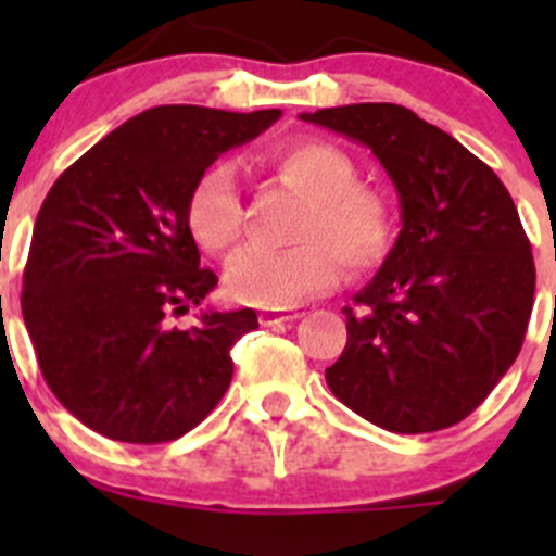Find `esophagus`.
<instances>
[{"label":"esophagus","mask_w":556,"mask_h":556,"mask_svg":"<svg viewBox=\"0 0 556 556\" xmlns=\"http://www.w3.org/2000/svg\"><path fill=\"white\" fill-rule=\"evenodd\" d=\"M304 317L301 309H263L261 312V325H282L293 323V319Z\"/></svg>","instance_id":"34e87169"}]
</instances>
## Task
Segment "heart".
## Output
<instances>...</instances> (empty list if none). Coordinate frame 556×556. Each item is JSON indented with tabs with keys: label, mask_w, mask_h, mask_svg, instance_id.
Instances as JSON below:
<instances>
[{
	"label": "heart",
	"mask_w": 556,
	"mask_h": 556,
	"mask_svg": "<svg viewBox=\"0 0 556 556\" xmlns=\"http://www.w3.org/2000/svg\"><path fill=\"white\" fill-rule=\"evenodd\" d=\"M271 169L306 195L290 250L247 247L226 268L231 299L261 309H285L333 288L341 263L363 274L387 255L392 239L390 206L374 188L357 182V166L344 150L317 139L288 142L271 153ZM193 239L206 252L231 250L244 231V204L228 164L206 166L185 204Z\"/></svg>",
	"instance_id": "b5f03b06"
}]
</instances>
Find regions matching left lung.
I'll list each match as a JSON object with an SVG mask.
<instances>
[{
	"instance_id": "obj_1",
	"label": "left lung",
	"mask_w": 556,
	"mask_h": 556,
	"mask_svg": "<svg viewBox=\"0 0 556 556\" xmlns=\"http://www.w3.org/2000/svg\"><path fill=\"white\" fill-rule=\"evenodd\" d=\"M366 144L390 174L401 233L344 306L346 346L325 368L344 406L390 433L457 425L517 361L535 263L511 193L457 139L401 104L304 112Z\"/></svg>"
}]
</instances>
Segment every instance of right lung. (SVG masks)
Listing matches in <instances>:
<instances>
[{"label": "right lung", "instance_id": "right-lung-1", "mask_svg": "<svg viewBox=\"0 0 556 556\" xmlns=\"http://www.w3.org/2000/svg\"><path fill=\"white\" fill-rule=\"evenodd\" d=\"M279 110L164 104L106 134L70 166L35 223L24 271L26 330L61 406L112 441L164 444L226 395L231 346L257 314L188 312L215 290L185 204L199 174L279 121Z\"/></svg>", "mask_w": 556, "mask_h": 556}]
</instances>
